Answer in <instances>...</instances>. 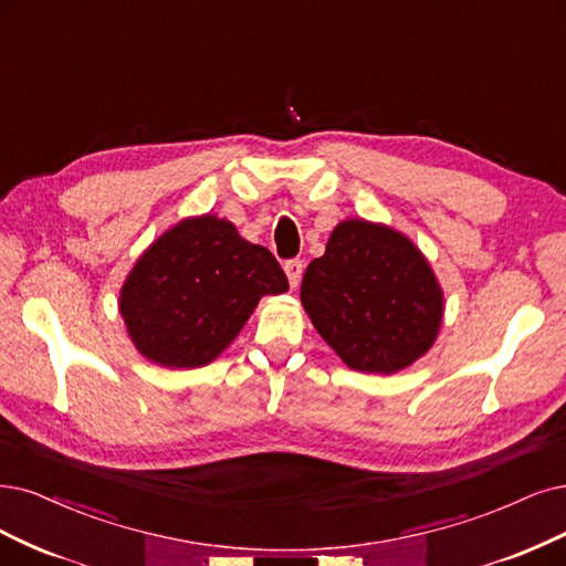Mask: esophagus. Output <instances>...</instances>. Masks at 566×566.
I'll use <instances>...</instances> for the list:
<instances>
[{
  "label": "esophagus",
  "instance_id": "34e87169",
  "mask_svg": "<svg viewBox=\"0 0 566 566\" xmlns=\"http://www.w3.org/2000/svg\"><path fill=\"white\" fill-rule=\"evenodd\" d=\"M303 261L301 259H289L286 263H284V272H286V277H289V284L291 286H298L301 284V277H303Z\"/></svg>",
  "mask_w": 566,
  "mask_h": 566
}]
</instances>
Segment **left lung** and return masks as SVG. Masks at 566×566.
Wrapping results in <instances>:
<instances>
[{
  "label": "left lung",
  "mask_w": 566,
  "mask_h": 566,
  "mask_svg": "<svg viewBox=\"0 0 566 566\" xmlns=\"http://www.w3.org/2000/svg\"><path fill=\"white\" fill-rule=\"evenodd\" d=\"M301 301L319 336L361 373H396L433 345L443 294L424 256L396 230L349 219L303 275Z\"/></svg>",
  "instance_id": "left-lung-1"
}]
</instances>
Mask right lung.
I'll list each match as a JSON object with an SVG mask.
<instances>
[{
  "mask_svg": "<svg viewBox=\"0 0 566 566\" xmlns=\"http://www.w3.org/2000/svg\"><path fill=\"white\" fill-rule=\"evenodd\" d=\"M277 259L205 214L167 230L120 289V315L135 347L165 368L214 361L265 294H284Z\"/></svg>",
  "mask_w": 566,
  "mask_h": 566,
  "instance_id": "1",
  "label": "right lung"
}]
</instances>
